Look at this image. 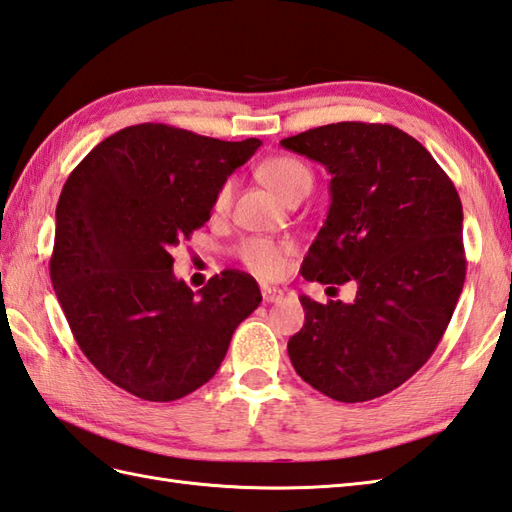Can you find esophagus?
Here are the masks:
<instances>
[{
  "label": "esophagus",
  "mask_w": 512,
  "mask_h": 512,
  "mask_svg": "<svg viewBox=\"0 0 512 512\" xmlns=\"http://www.w3.org/2000/svg\"><path fill=\"white\" fill-rule=\"evenodd\" d=\"M262 297H264L266 303H275V301L284 299V290L273 288V286H264V288H262Z\"/></svg>",
  "instance_id": "34e87169"
}]
</instances>
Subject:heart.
Listing matches in <instances>:
<instances>
[{
    "label": "heart",
    "instance_id": "b5f03b06",
    "mask_svg": "<svg viewBox=\"0 0 512 512\" xmlns=\"http://www.w3.org/2000/svg\"><path fill=\"white\" fill-rule=\"evenodd\" d=\"M259 178L266 184L268 189H273L281 200L292 202L295 198H306L312 189V171L303 165L301 160L290 158V156H275L262 162L259 167ZM233 189L235 182L226 180L220 191L215 195V211L224 213L228 211L233 200ZM288 253V244L275 242V239L268 237H250L246 242L239 244L237 255L242 259V264L255 273L257 277H277L284 268V259Z\"/></svg>",
    "mask_w": 512,
    "mask_h": 512
}]
</instances>
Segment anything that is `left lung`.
<instances>
[{
	"label": "left lung",
	"instance_id": "obj_1",
	"mask_svg": "<svg viewBox=\"0 0 512 512\" xmlns=\"http://www.w3.org/2000/svg\"><path fill=\"white\" fill-rule=\"evenodd\" d=\"M281 147L332 176L303 279L356 284L352 303L299 297L306 323L288 341L292 367L339 402L385 396L429 361L460 299V195L429 151L394 125L332 123Z\"/></svg>",
	"mask_w": 512,
	"mask_h": 512
}]
</instances>
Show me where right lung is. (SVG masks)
Here are the masks:
<instances>
[{
  "label": "right lung",
  "mask_w": 512,
  "mask_h": 512,
  "mask_svg": "<svg viewBox=\"0 0 512 512\" xmlns=\"http://www.w3.org/2000/svg\"><path fill=\"white\" fill-rule=\"evenodd\" d=\"M259 145L143 123L105 138L65 180L52 286L81 352L129 394L169 402L209 383L262 301L257 281L233 268L193 297L171 257Z\"/></svg>",
  "instance_id": "add662e5"
}]
</instances>
